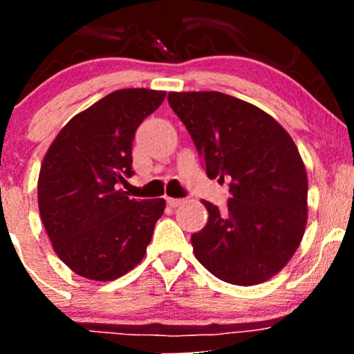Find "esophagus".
I'll list each match as a JSON object with an SVG mask.
<instances>
[{
	"mask_svg": "<svg viewBox=\"0 0 354 354\" xmlns=\"http://www.w3.org/2000/svg\"><path fill=\"white\" fill-rule=\"evenodd\" d=\"M166 203H168L171 208H176V206H180L181 203H185V200H181V198H166Z\"/></svg>",
	"mask_w": 354,
	"mask_h": 354,
	"instance_id": "34e87169",
	"label": "esophagus"
}]
</instances>
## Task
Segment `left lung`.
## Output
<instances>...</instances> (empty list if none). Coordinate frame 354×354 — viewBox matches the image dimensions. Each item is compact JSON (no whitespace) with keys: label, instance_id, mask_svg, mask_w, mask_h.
<instances>
[{"label":"left lung","instance_id":"left-lung-1","mask_svg":"<svg viewBox=\"0 0 354 354\" xmlns=\"http://www.w3.org/2000/svg\"><path fill=\"white\" fill-rule=\"evenodd\" d=\"M211 180L230 178L228 206L203 201L208 223L191 236L211 274L238 286L273 278L301 243L308 176L295 141L274 118L219 91L169 93Z\"/></svg>","mask_w":354,"mask_h":354}]
</instances>
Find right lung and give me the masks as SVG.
<instances>
[{"mask_svg": "<svg viewBox=\"0 0 354 354\" xmlns=\"http://www.w3.org/2000/svg\"><path fill=\"white\" fill-rule=\"evenodd\" d=\"M166 93L118 89L73 116L44 154L38 206L53 250L70 270L111 281L145 258L163 198L136 201L118 189L133 173L138 126Z\"/></svg>", "mask_w": 354, "mask_h": 354, "instance_id": "obj_1", "label": "right lung"}]
</instances>
